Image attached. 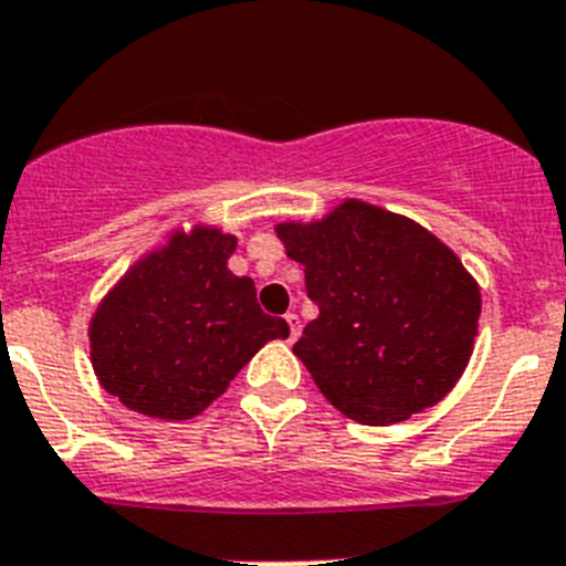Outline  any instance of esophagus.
Returning a JSON list of instances; mask_svg holds the SVG:
<instances>
[{"label": "esophagus", "mask_w": 566, "mask_h": 566, "mask_svg": "<svg viewBox=\"0 0 566 566\" xmlns=\"http://www.w3.org/2000/svg\"><path fill=\"white\" fill-rule=\"evenodd\" d=\"M284 322L290 324V342H296L298 333H302V322H298V316L296 313H287V316H284Z\"/></svg>", "instance_id": "1"}]
</instances>
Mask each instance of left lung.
I'll list each match as a JSON object with an SVG mask.
<instances>
[{
  "label": "left lung",
  "mask_w": 566,
  "mask_h": 566,
  "mask_svg": "<svg viewBox=\"0 0 566 566\" xmlns=\"http://www.w3.org/2000/svg\"><path fill=\"white\" fill-rule=\"evenodd\" d=\"M276 235L318 304L293 353L336 410L399 424L453 390L479 336L481 290L439 235L361 199L276 224Z\"/></svg>",
  "instance_id": "8db88e82"
}]
</instances>
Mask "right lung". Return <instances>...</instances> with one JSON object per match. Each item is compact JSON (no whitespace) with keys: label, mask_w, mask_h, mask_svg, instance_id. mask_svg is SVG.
I'll use <instances>...</instances> for the list:
<instances>
[{"label":"right lung","mask_w":566,"mask_h":566,"mask_svg":"<svg viewBox=\"0 0 566 566\" xmlns=\"http://www.w3.org/2000/svg\"><path fill=\"white\" fill-rule=\"evenodd\" d=\"M233 233L174 228L125 270L91 316V365L105 392L147 419L185 421L228 390L284 318L255 302V284L230 273Z\"/></svg>","instance_id":"right-lung-1"}]
</instances>
